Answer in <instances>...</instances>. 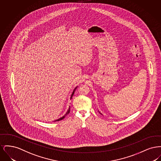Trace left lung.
<instances>
[{"label":"left lung","instance_id":"obj_1","mask_svg":"<svg viewBox=\"0 0 161 161\" xmlns=\"http://www.w3.org/2000/svg\"><path fill=\"white\" fill-rule=\"evenodd\" d=\"M100 114H101V113H100ZM101 115H102V114H101Z\"/></svg>","mask_w":161,"mask_h":161}]
</instances>
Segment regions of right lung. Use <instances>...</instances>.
Wrapping results in <instances>:
<instances>
[{
  "mask_svg": "<svg viewBox=\"0 0 161 161\" xmlns=\"http://www.w3.org/2000/svg\"><path fill=\"white\" fill-rule=\"evenodd\" d=\"M77 86L74 89V90L73 91V92H72V94H71V96H70V99L72 98V96L74 95V92H75V89H77ZM69 112H70V107L69 108V109L68 110V111H67V112L66 113V114L65 115H64L63 116H62L61 118H59L58 119H57V120H55V121H60V120H61V119H64V117L66 116L67 115H68L69 114Z\"/></svg>",
  "mask_w": 161,
  "mask_h": 161,
  "instance_id": "1",
  "label": "right lung"
}]
</instances>
